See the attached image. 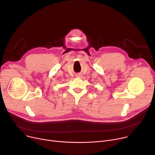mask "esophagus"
<instances>
[{"mask_svg": "<svg viewBox=\"0 0 155 155\" xmlns=\"http://www.w3.org/2000/svg\"><path fill=\"white\" fill-rule=\"evenodd\" d=\"M76 76H77V77H82V75L80 74V73H78V74H77Z\"/></svg>", "mask_w": 155, "mask_h": 155, "instance_id": "esophagus-1", "label": "esophagus"}]
</instances>
